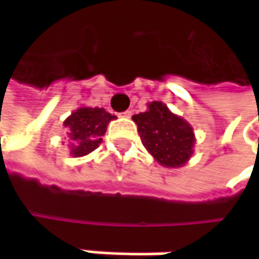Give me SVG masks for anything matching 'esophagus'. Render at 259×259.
Wrapping results in <instances>:
<instances>
[{
  "label": "esophagus",
  "mask_w": 259,
  "mask_h": 259,
  "mask_svg": "<svg viewBox=\"0 0 259 259\" xmlns=\"http://www.w3.org/2000/svg\"><path fill=\"white\" fill-rule=\"evenodd\" d=\"M121 117H123V118H130V117H132V111H124V112L121 114Z\"/></svg>",
  "instance_id": "obj_1"
}]
</instances>
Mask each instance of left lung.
<instances>
[{
  "label": "left lung",
  "instance_id": "1",
  "mask_svg": "<svg viewBox=\"0 0 259 259\" xmlns=\"http://www.w3.org/2000/svg\"><path fill=\"white\" fill-rule=\"evenodd\" d=\"M145 112L132 117L142 145L165 168L186 165L193 154V127L162 102H150Z\"/></svg>",
  "mask_w": 259,
  "mask_h": 259
}]
</instances>
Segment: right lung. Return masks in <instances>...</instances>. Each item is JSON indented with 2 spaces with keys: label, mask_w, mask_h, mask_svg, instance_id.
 I'll return each instance as SVG.
<instances>
[{
  "label": "right lung",
  "mask_w": 259,
  "mask_h": 259,
  "mask_svg": "<svg viewBox=\"0 0 259 259\" xmlns=\"http://www.w3.org/2000/svg\"><path fill=\"white\" fill-rule=\"evenodd\" d=\"M115 118V115H111L103 108L80 106L75 109L64 120L70 154L73 157H82L94 151L102 144V136L109 121Z\"/></svg>",
  "instance_id": "1"
}]
</instances>
